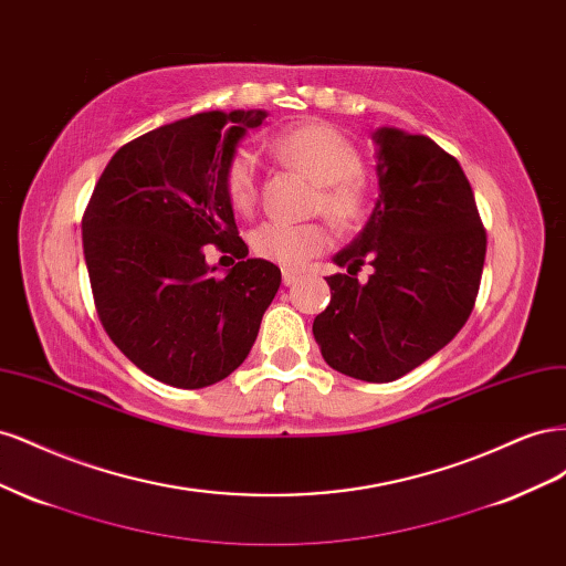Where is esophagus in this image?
I'll use <instances>...</instances> for the list:
<instances>
[{"label": "esophagus", "instance_id": "obj_1", "mask_svg": "<svg viewBox=\"0 0 566 566\" xmlns=\"http://www.w3.org/2000/svg\"><path fill=\"white\" fill-rule=\"evenodd\" d=\"M297 281H300V273H297V271L283 269V285H295Z\"/></svg>", "mask_w": 566, "mask_h": 566}]
</instances>
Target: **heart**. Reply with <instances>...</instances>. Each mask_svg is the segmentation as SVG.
Instances as JSON below:
<instances>
[{
    "label": "heart",
    "instance_id": "1",
    "mask_svg": "<svg viewBox=\"0 0 566 566\" xmlns=\"http://www.w3.org/2000/svg\"><path fill=\"white\" fill-rule=\"evenodd\" d=\"M271 150L318 184V208L337 227L349 229L364 217L366 191L358 179L364 167L361 153L339 129L325 123H304L273 136ZM256 184H260L256 156L250 148H238L224 175L227 196L233 210L250 212L254 208ZM250 243L254 254L262 260L285 269H300L331 245V231L316 221L312 224L264 221L252 231Z\"/></svg>",
    "mask_w": 566,
    "mask_h": 566
}]
</instances>
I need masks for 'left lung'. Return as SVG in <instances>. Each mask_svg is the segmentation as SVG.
<instances>
[{
    "label": "left lung",
    "mask_w": 566,
    "mask_h": 566,
    "mask_svg": "<svg viewBox=\"0 0 566 566\" xmlns=\"http://www.w3.org/2000/svg\"><path fill=\"white\" fill-rule=\"evenodd\" d=\"M380 196L364 231L333 262L331 304L314 318L325 364L366 382H391L424 364L472 314L486 231L462 167L430 136L373 132ZM368 261L374 273L358 284Z\"/></svg>",
    "instance_id": "left-lung-1"
}]
</instances>
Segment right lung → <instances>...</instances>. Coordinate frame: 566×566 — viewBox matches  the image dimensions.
Instances as JSON below:
<instances>
[{"mask_svg":"<svg viewBox=\"0 0 566 566\" xmlns=\"http://www.w3.org/2000/svg\"><path fill=\"white\" fill-rule=\"evenodd\" d=\"M264 111H208L119 148L82 217V248L101 325L129 361L181 389L241 366L276 297L281 269L248 260L224 175ZM214 244L239 264L203 262Z\"/></svg>","mask_w":566,"mask_h":566,"instance_id":"1","label":"right lung"}]
</instances>
